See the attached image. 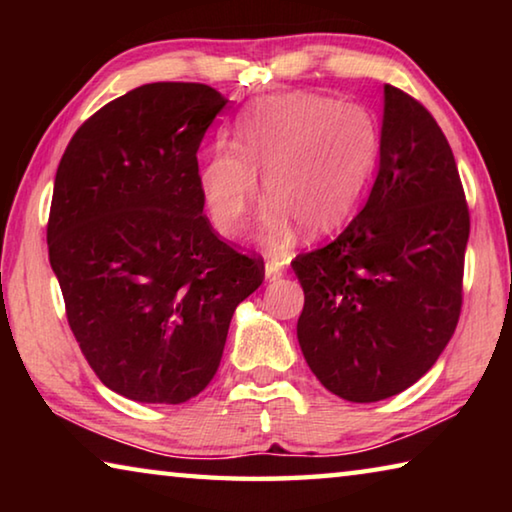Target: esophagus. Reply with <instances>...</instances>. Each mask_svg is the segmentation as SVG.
I'll use <instances>...</instances> for the list:
<instances>
[{"label":"esophagus","instance_id":"obj_1","mask_svg":"<svg viewBox=\"0 0 512 512\" xmlns=\"http://www.w3.org/2000/svg\"><path fill=\"white\" fill-rule=\"evenodd\" d=\"M266 280L273 282V280H280V277L284 275V259H268L266 262Z\"/></svg>","mask_w":512,"mask_h":512}]
</instances>
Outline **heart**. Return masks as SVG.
<instances>
[{
  "label": "heart",
  "instance_id": "1",
  "mask_svg": "<svg viewBox=\"0 0 512 512\" xmlns=\"http://www.w3.org/2000/svg\"><path fill=\"white\" fill-rule=\"evenodd\" d=\"M379 151L375 121L357 103L287 92L255 101L237 124L235 146L207 155L198 187L210 221L225 237L244 230L262 196L273 198L262 230L284 246L300 223L325 235L350 219Z\"/></svg>",
  "mask_w": 512,
  "mask_h": 512
}]
</instances>
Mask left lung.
I'll return each mask as SVG.
<instances>
[{
    "label": "left lung",
    "mask_w": 512,
    "mask_h": 512,
    "mask_svg": "<svg viewBox=\"0 0 512 512\" xmlns=\"http://www.w3.org/2000/svg\"><path fill=\"white\" fill-rule=\"evenodd\" d=\"M470 210L445 133L384 85L379 171L363 210L291 266L305 291L298 341L327 391L379 402L413 386L452 339Z\"/></svg>",
    "instance_id": "1"
}]
</instances>
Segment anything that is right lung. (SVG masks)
Listing matches in <instances>:
<instances>
[{
	"label": "right lung",
	"instance_id": "right-lung-1",
	"mask_svg": "<svg viewBox=\"0 0 512 512\" xmlns=\"http://www.w3.org/2000/svg\"><path fill=\"white\" fill-rule=\"evenodd\" d=\"M225 103L203 83L142 85L85 119L58 164L47 246L67 323L128 400L201 393L237 305L264 282V259L203 214L196 153Z\"/></svg>",
	"mask_w": 512,
	"mask_h": 512
}]
</instances>
